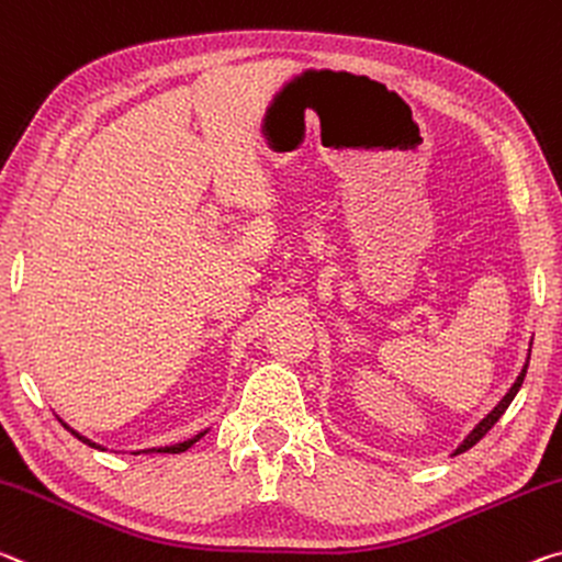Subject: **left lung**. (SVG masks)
Returning <instances> with one entry per match:
<instances>
[{"mask_svg":"<svg viewBox=\"0 0 562 562\" xmlns=\"http://www.w3.org/2000/svg\"><path fill=\"white\" fill-rule=\"evenodd\" d=\"M528 362H530V358H528ZM525 372H528V364H525V368H522V372H520V378L518 380H515V385L510 387V393H507L503 400H501V405H497L495 409H493V413H490L487 417H485V420L483 423H480L477 427H475V430L473 432H470L468 435V438H465V442H462L460 445V448H458V452H465V450H470V448H473V445H477L480 440H483L485 438V435H487V430H490V427H493L497 420H501V417H503V413H505V409L507 407H510V403H513V397L515 395H518V390H520V385H522V380H525Z\"/></svg>","mask_w":562,"mask_h":562,"instance_id":"8db88e82","label":"left lung"}]
</instances>
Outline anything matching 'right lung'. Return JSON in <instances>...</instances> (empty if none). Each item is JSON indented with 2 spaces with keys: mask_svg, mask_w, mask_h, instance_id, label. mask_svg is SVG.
Listing matches in <instances>:
<instances>
[{
  "mask_svg": "<svg viewBox=\"0 0 562 562\" xmlns=\"http://www.w3.org/2000/svg\"><path fill=\"white\" fill-rule=\"evenodd\" d=\"M65 427H67V425H65ZM67 430H69V432H72V435H75V438H79V440H82V442H87V445H92V448H100V445H94L92 440H87V438H82V435H79V432H75V430H72V427H67ZM202 435H204V432H200V435H194V438H192V440H184V442H177V445H167V448H153V450H139V452H145V456H147V452H155V450H157V452H184L187 448H192V445H194V442H198V440L202 438ZM139 452H137V456H139Z\"/></svg>",
  "mask_w": 562,
  "mask_h": 562,
  "instance_id": "right-lung-1",
  "label": "right lung"
}]
</instances>
